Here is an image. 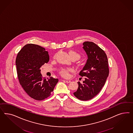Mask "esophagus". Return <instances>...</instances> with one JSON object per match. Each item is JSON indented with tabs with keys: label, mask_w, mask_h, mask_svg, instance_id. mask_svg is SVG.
Masks as SVG:
<instances>
[{
	"label": "esophagus",
	"mask_w": 133,
	"mask_h": 133,
	"mask_svg": "<svg viewBox=\"0 0 133 133\" xmlns=\"http://www.w3.org/2000/svg\"><path fill=\"white\" fill-rule=\"evenodd\" d=\"M62 81H63V82H64L67 83H70V82H71V81H66V80H62Z\"/></svg>",
	"instance_id": "1"
}]
</instances>
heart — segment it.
<instances>
[{
	"label": "heart",
	"instance_id": "1",
	"mask_svg": "<svg viewBox=\"0 0 133 133\" xmlns=\"http://www.w3.org/2000/svg\"><path fill=\"white\" fill-rule=\"evenodd\" d=\"M69 54L71 58H77V60H78L81 56L80 55L78 52L74 51H70L69 52ZM70 71V69H62L61 70L60 73L63 77H68L69 76V72Z\"/></svg>",
	"mask_w": 133,
	"mask_h": 133
}]
</instances>
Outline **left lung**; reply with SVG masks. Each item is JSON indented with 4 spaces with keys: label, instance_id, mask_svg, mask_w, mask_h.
<instances>
[{
    "label": "left lung",
    "instance_id": "1",
    "mask_svg": "<svg viewBox=\"0 0 133 133\" xmlns=\"http://www.w3.org/2000/svg\"><path fill=\"white\" fill-rule=\"evenodd\" d=\"M83 48L88 59L79 72L84 77L83 83L77 82L78 89L74 93L75 97L81 101H88L101 91L109 75L108 62L104 51L92 42L86 41Z\"/></svg>",
    "mask_w": 133,
    "mask_h": 133
}]
</instances>
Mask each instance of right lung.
Masks as SVG:
<instances>
[{
  "label": "right lung",
  "instance_id": "1",
  "mask_svg": "<svg viewBox=\"0 0 133 133\" xmlns=\"http://www.w3.org/2000/svg\"><path fill=\"white\" fill-rule=\"evenodd\" d=\"M49 61L48 52L38 45L28 44L18 53L16 64L18 80L29 96L37 101L49 97L57 78H43L40 67Z\"/></svg>",
  "mask_w": 133,
  "mask_h": 133
}]
</instances>
